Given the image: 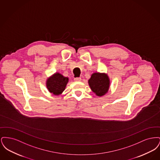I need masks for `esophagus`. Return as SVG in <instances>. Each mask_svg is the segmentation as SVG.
I'll list each match as a JSON object with an SVG mask.
<instances>
[{"label": "esophagus", "mask_w": 160, "mask_h": 160, "mask_svg": "<svg viewBox=\"0 0 160 160\" xmlns=\"http://www.w3.org/2000/svg\"><path fill=\"white\" fill-rule=\"evenodd\" d=\"M81 80H82L81 77H76V78H74V80H75L76 82H80V81H81Z\"/></svg>", "instance_id": "1"}]
</instances>
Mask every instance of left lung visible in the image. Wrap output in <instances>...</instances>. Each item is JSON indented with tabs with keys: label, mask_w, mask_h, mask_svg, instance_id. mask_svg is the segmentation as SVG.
<instances>
[{
	"label": "left lung",
	"mask_w": 160,
	"mask_h": 160,
	"mask_svg": "<svg viewBox=\"0 0 160 160\" xmlns=\"http://www.w3.org/2000/svg\"><path fill=\"white\" fill-rule=\"evenodd\" d=\"M88 83L92 91L97 96L102 97L108 91L110 81L106 73L94 72L88 80Z\"/></svg>",
	"instance_id": "obj_1"
}]
</instances>
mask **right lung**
Here are the masks:
<instances>
[{
  "label": "right lung",
  "mask_w": 160,
  "mask_h": 160,
  "mask_svg": "<svg viewBox=\"0 0 160 160\" xmlns=\"http://www.w3.org/2000/svg\"><path fill=\"white\" fill-rule=\"evenodd\" d=\"M68 80V77L56 72L47 79L46 87L48 91L54 95H59L65 89Z\"/></svg>",
  "instance_id": "1"
}]
</instances>
